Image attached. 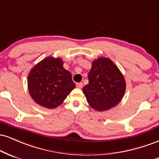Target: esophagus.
Segmentation results:
<instances>
[{"label": "esophagus", "instance_id": "obj_1", "mask_svg": "<svg viewBox=\"0 0 159 159\" xmlns=\"http://www.w3.org/2000/svg\"><path fill=\"white\" fill-rule=\"evenodd\" d=\"M76 87H77L78 89H82V88H83V83H76Z\"/></svg>", "mask_w": 159, "mask_h": 159}]
</instances>
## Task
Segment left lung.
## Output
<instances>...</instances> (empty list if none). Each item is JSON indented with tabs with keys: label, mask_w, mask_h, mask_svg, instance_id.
<instances>
[{
	"label": "left lung",
	"mask_w": 159,
	"mask_h": 159,
	"mask_svg": "<svg viewBox=\"0 0 159 159\" xmlns=\"http://www.w3.org/2000/svg\"><path fill=\"white\" fill-rule=\"evenodd\" d=\"M89 84L83 89L87 102L93 109L106 111L117 106L126 91V81L111 59L98 58L93 61L89 73Z\"/></svg>",
	"instance_id": "8db88e82"
}]
</instances>
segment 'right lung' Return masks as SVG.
Returning <instances> with one entry per match:
<instances>
[{
    "label": "right lung",
    "mask_w": 159,
    "mask_h": 159,
    "mask_svg": "<svg viewBox=\"0 0 159 159\" xmlns=\"http://www.w3.org/2000/svg\"><path fill=\"white\" fill-rule=\"evenodd\" d=\"M28 90L33 100L47 109L61 105L74 88L71 74L60 58L48 57L35 65L28 75Z\"/></svg>",
    "instance_id": "add662e5"
}]
</instances>
